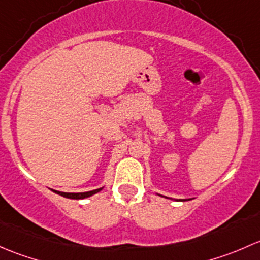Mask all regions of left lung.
I'll list each match as a JSON object with an SVG mask.
<instances>
[{
	"mask_svg": "<svg viewBox=\"0 0 260 260\" xmlns=\"http://www.w3.org/2000/svg\"><path fill=\"white\" fill-rule=\"evenodd\" d=\"M160 197H162V195H160ZM167 198V197H165ZM167 199H171V200H175V199H173V198H167ZM190 200V199H189ZM176 202H185V200H183V199H179V200H176Z\"/></svg>",
	"mask_w": 260,
	"mask_h": 260,
	"instance_id": "1",
	"label": "left lung"
}]
</instances>
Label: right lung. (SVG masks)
<instances>
[{
  "mask_svg": "<svg viewBox=\"0 0 260 260\" xmlns=\"http://www.w3.org/2000/svg\"><path fill=\"white\" fill-rule=\"evenodd\" d=\"M104 189L103 188H99V189H95V190H91V191H86V192H63V191H57V190H52L55 194H58L61 195V197L63 198H68V199H75V200H80V199H85V198H89V197H92L93 194H96V192L101 191V190Z\"/></svg>",
  "mask_w": 260,
  "mask_h": 260,
  "instance_id": "right-lung-1",
  "label": "right lung"
}]
</instances>
